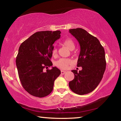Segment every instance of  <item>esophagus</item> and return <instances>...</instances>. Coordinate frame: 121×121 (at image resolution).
I'll use <instances>...</instances> for the list:
<instances>
[{
	"mask_svg": "<svg viewBox=\"0 0 121 121\" xmlns=\"http://www.w3.org/2000/svg\"><path fill=\"white\" fill-rule=\"evenodd\" d=\"M65 73V71H63V70H61V73L62 75H64Z\"/></svg>",
	"mask_w": 121,
	"mask_h": 121,
	"instance_id": "1",
	"label": "esophagus"
}]
</instances>
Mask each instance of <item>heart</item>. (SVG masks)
I'll return each instance as SVG.
<instances>
[{
  "instance_id": "heart-1",
  "label": "heart",
  "mask_w": 121,
  "mask_h": 121,
  "mask_svg": "<svg viewBox=\"0 0 121 121\" xmlns=\"http://www.w3.org/2000/svg\"><path fill=\"white\" fill-rule=\"evenodd\" d=\"M63 44L65 47H67L69 50L71 51L73 50L75 46L74 42L70 38H67L66 39H65L63 41ZM57 52H58L57 49L56 48H54L52 50L53 55L56 54ZM71 63H72V61L70 59L61 58L56 61V65L61 69H67L68 68L69 65L71 64Z\"/></svg>"
}]
</instances>
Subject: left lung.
I'll use <instances>...</instances> for the list:
<instances>
[{
    "instance_id": "8db88e82",
    "label": "left lung",
    "mask_w": 121,
    "mask_h": 121,
    "mask_svg": "<svg viewBox=\"0 0 121 121\" xmlns=\"http://www.w3.org/2000/svg\"><path fill=\"white\" fill-rule=\"evenodd\" d=\"M80 45V53L77 61V67L82 70L74 73V79L69 82L71 91L79 95L92 92L99 85L105 73L106 61L105 50L99 40L82 28L69 29Z\"/></svg>"
}]
</instances>
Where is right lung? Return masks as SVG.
Segmentation results:
<instances>
[{
    "label": "right lung",
    "instance_id": "obj_1",
    "mask_svg": "<svg viewBox=\"0 0 121 121\" xmlns=\"http://www.w3.org/2000/svg\"><path fill=\"white\" fill-rule=\"evenodd\" d=\"M61 31H43L34 34L20 45L16 65L23 87L33 96L43 98L48 95L53 89L54 81L61 71L53 65V44L60 37Z\"/></svg>",
    "mask_w": 121,
    "mask_h": 121
}]
</instances>
